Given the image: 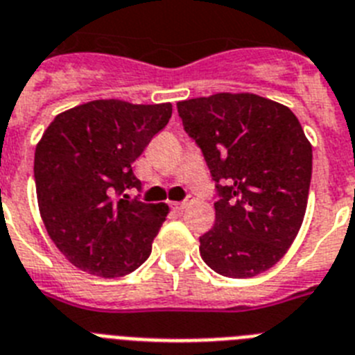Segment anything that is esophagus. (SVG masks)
Returning a JSON list of instances; mask_svg holds the SVG:
<instances>
[{
  "mask_svg": "<svg viewBox=\"0 0 355 355\" xmlns=\"http://www.w3.org/2000/svg\"><path fill=\"white\" fill-rule=\"evenodd\" d=\"M191 200H186V202H173L171 203V209H175V211H182V209L187 207V203H189Z\"/></svg>",
  "mask_w": 355,
  "mask_h": 355,
  "instance_id": "esophagus-1",
  "label": "esophagus"
}]
</instances>
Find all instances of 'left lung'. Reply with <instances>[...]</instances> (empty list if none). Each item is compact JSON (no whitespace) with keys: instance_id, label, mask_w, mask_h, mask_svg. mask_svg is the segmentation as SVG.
<instances>
[{"instance_id":"obj_1","label":"left lung","mask_w":355,"mask_h":355,"mask_svg":"<svg viewBox=\"0 0 355 355\" xmlns=\"http://www.w3.org/2000/svg\"><path fill=\"white\" fill-rule=\"evenodd\" d=\"M177 107L220 195L200 255L230 279L270 270L306 216L313 146L300 121L289 107L252 92H216Z\"/></svg>"}]
</instances>
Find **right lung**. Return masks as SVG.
<instances>
[{
    "label": "right lung",
    "instance_id": "obj_1",
    "mask_svg": "<svg viewBox=\"0 0 355 355\" xmlns=\"http://www.w3.org/2000/svg\"><path fill=\"white\" fill-rule=\"evenodd\" d=\"M171 110V103L87 101L58 114L37 143L39 212L55 246L82 271L125 277L152 252L169 207L116 195L141 189L132 162Z\"/></svg>",
    "mask_w": 355,
    "mask_h": 355
}]
</instances>
